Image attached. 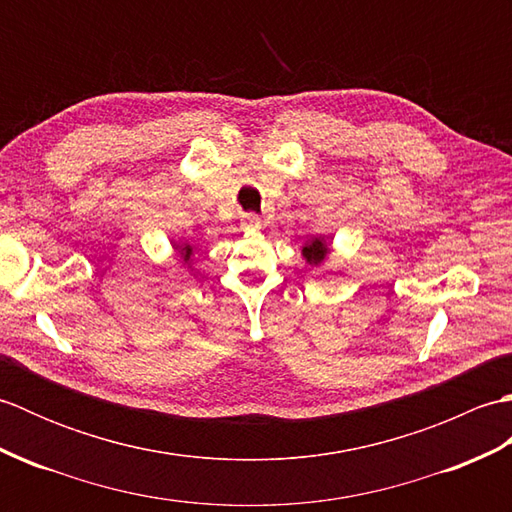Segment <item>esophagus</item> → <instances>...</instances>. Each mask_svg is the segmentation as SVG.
Segmentation results:
<instances>
[{
    "label": "esophagus",
    "instance_id": "esophagus-1",
    "mask_svg": "<svg viewBox=\"0 0 512 512\" xmlns=\"http://www.w3.org/2000/svg\"><path fill=\"white\" fill-rule=\"evenodd\" d=\"M242 222H244V226H248V228H259V215H255V213H244L242 215Z\"/></svg>",
    "mask_w": 512,
    "mask_h": 512
}]
</instances>
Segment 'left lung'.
Listing matches in <instances>:
<instances>
[{
  "instance_id": "left-lung-1",
  "label": "left lung",
  "mask_w": 512,
  "mask_h": 512,
  "mask_svg": "<svg viewBox=\"0 0 512 512\" xmlns=\"http://www.w3.org/2000/svg\"><path fill=\"white\" fill-rule=\"evenodd\" d=\"M330 253V244L325 242V237H312L306 246L301 248V255L306 257V262L310 266H319L325 257Z\"/></svg>"
}]
</instances>
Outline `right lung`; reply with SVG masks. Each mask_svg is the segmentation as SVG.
<instances>
[{
	"label": "right lung",
	"instance_id": "add662e5",
	"mask_svg": "<svg viewBox=\"0 0 512 512\" xmlns=\"http://www.w3.org/2000/svg\"><path fill=\"white\" fill-rule=\"evenodd\" d=\"M173 248H176V253L180 255L182 262H189L191 255H193V246L191 244H173Z\"/></svg>",
	"mask_w": 512,
	"mask_h": 512
}]
</instances>
